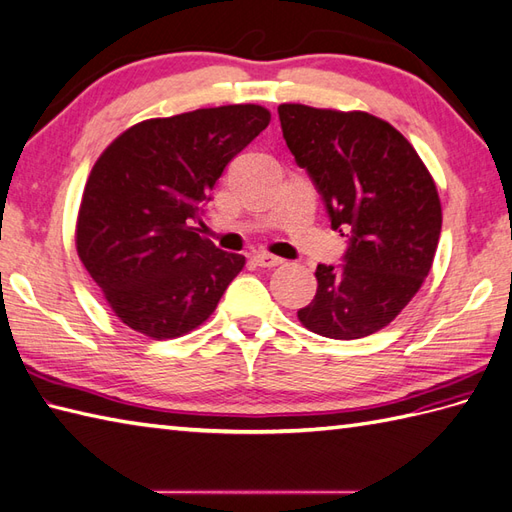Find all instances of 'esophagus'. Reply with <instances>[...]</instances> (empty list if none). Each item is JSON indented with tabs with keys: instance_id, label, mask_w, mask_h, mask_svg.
<instances>
[{
	"instance_id": "obj_1",
	"label": "esophagus",
	"mask_w": 512,
	"mask_h": 512,
	"mask_svg": "<svg viewBox=\"0 0 512 512\" xmlns=\"http://www.w3.org/2000/svg\"><path fill=\"white\" fill-rule=\"evenodd\" d=\"M253 259H255V264L261 266V268H275V266L283 264L281 257L270 255V253H257Z\"/></svg>"
}]
</instances>
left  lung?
<instances>
[{
  "instance_id": "obj_1",
  "label": "left lung",
  "mask_w": 512,
  "mask_h": 512,
  "mask_svg": "<svg viewBox=\"0 0 512 512\" xmlns=\"http://www.w3.org/2000/svg\"><path fill=\"white\" fill-rule=\"evenodd\" d=\"M279 120L331 229L349 240L340 266L318 264L316 296L299 320L334 340L371 336L432 268L443 224L436 185L410 141L375 115L281 104Z\"/></svg>"
}]
</instances>
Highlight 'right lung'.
<instances>
[{
    "label": "right lung",
    "mask_w": 512,
    "mask_h": 512,
    "mask_svg": "<svg viewBox=\"0 0 512 512\" xmlns=\"http://www.w3.org/2000/svg\"><path fill=\"white\" fill-rule=\"evenodd\" d=\"M270 122L257 104L146 120L102 152L82 194L76 246L115 316L165 340L196 329L244 268L200 237L227 165Z\"/></svg>",
    "instance_id": "add662e5"
}]
</instances>
